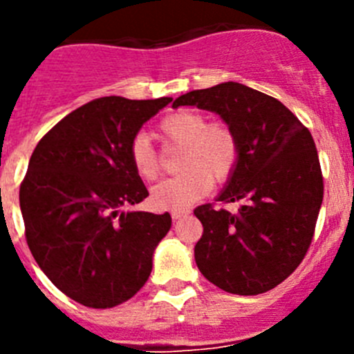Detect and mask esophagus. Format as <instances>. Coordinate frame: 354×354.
<instances>
[{"mask_svg":"<svg viewBox=\"0 0 354 354\" xmlns=\"http://www.w3.org/2000/svg\"><path fill=\"white\" fill-rule=\"evenodd\" d=\"M187 214H189V211H186V209H175V211H171V220L177 221Z\"/></svg>","mask_w":354,"mask_h":354,"instance_id":"esophagus-1","label":"esophagus"}]
</instances>
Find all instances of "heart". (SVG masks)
Here are the masks:
<instances>
[{"mask_svg":"<svg viewBox=\"0 0 354 354\" xmlns=\"http://www.w3.org/2000/svg\"><path fill=\"white\" fill-rule=\"evenodd\" d=\"M158 134L165 145L180 147L179 175L162 180L152 189V205L158 209H184L207 195L214 183H225L236 171L241 142L227 122H209L192 109H180L159 122ZM129 161L143 180H156L161 161L145 134L129 143Z\"/></svg>","mask_w":354,"mask_h":354,"instance_id":"obj_1","label":"heart"}]
</instances>
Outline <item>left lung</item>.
Here are the masks:
<instances>
[{"mask_svg": "<svg viewBox=\"0 0 354 354\" xmlns=\"http://www.w3.org/2000/svg\"><path fill=\"white\" fill-rule=\"evenodd\" d=\"M177 106L214 111L241 142L236 171L218 196L241 202L239 211L195 209L204 227L195 246L200 273L227 292H268L301 264L314 239L324 183L310 131L278 99L234 81L184 93Z\"/></svg>", "mask_w": 354, "mask_h": 354, "instance_id": "8db88e82", "label": "left lung"}]
</instances>
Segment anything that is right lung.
I'll return each instance as SVG.
<instances>
[{
	"label": "right lung",
	"mask_w": 354,
	"mask_h": 354,
	"mask_svg": "<svg viewBox=\"0 0 354 354\" xmlns=\"http://www.w3.org/2000/svg\"><path fill=\"white\" fill-rule=\"evenodd\" d=\"M170 97H99L44 134L19 189L24 236L40 270L90 308L133 298L152 271V253L171 216L122 212L149 196L129 161V143Z\"/></svg>",
	"instance_id": "right-lung-1"
}]
</instances>
